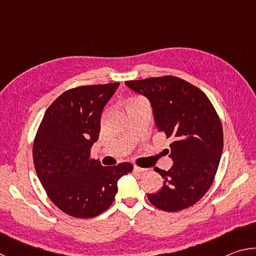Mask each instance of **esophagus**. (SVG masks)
Wrapping results in <instances>:
<instances>
[{
    "mask_svg": "<svg viewBox=\"0 0 256 256\" xmlns=\"http://www.w3.org/2000/svg\"><path fill=\"white\" fill-rule=\"evenodd\" d=\"M134 172H146V168H141V167H138V166H134Z\"/></svg>",
    "mask_w": 256,
    "mask_h": 256,
    "instance_id": "obj_1",
    "label": "esophagus"
}]
</instances>
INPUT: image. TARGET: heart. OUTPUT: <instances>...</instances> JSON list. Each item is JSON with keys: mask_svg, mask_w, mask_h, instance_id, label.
<instances>
[{"mask_svg": "<svg viewBox=\"0 0 256 256\" xmlns=\"http://www.w3.org/2000/svg\"><path fill=\"white\" fill-rule=\"evenodd\" d=\"M130 102H131V100H130Z\"/></svg>", "mask_w": 256, "mask_h": 256, "instance_id": "obj_1", "label": "heart"}]
</instances>
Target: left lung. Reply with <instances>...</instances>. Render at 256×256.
<instances>
[{
  "mask_svg": "<svg viewBox=\"0 0 256 256\" xmlns=\"http://www.w3.org/2000/svg\"><path fill=\"white\" fill-rule=\"evenodd\" d=\"M148 98L156 128L172 142L170 170L156 167L164 185L148 198L160 210L175 212L192 206L214 182L222 154V122L206 94L177 76H164L125 82Z\"/></svg>",
  "mask_w": 256,
  "mask_h": 256,
  "instance_id": "8db88e82",
  "label": "left lung"
}]
</instances>
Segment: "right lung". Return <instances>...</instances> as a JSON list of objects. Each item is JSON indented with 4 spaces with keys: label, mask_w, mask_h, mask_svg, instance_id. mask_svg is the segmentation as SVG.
<instances>
[{
    "label": "right lung",
    "mask_w": 256,
    "mask_h": 256,
    "mask_svg": "<svg viewBox=\"0 0 256 256\" xmlns=\"http://www.w3.org/2000/svg\"><path fill=\"white\" fill-rule=\"evenodd\" d=\"M120 84L78 86L63 92L47 108L34 142L37 176L50 201L76 218H92L114 201L130 162L104 167L90 159L98 140L104 107Z\"/></svg>",
    "instance_id": "right-lung-1"
}]
</instances>
